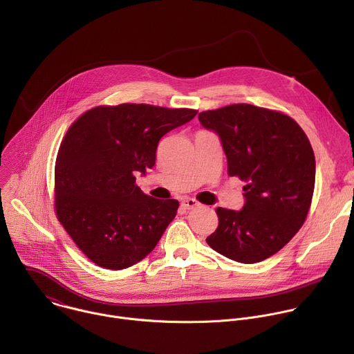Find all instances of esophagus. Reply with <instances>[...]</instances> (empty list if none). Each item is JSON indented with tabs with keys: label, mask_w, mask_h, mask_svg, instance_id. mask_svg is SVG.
<instances>
[{
	"label": "esophagus",
	"mask_w": 354,
	"mask_h": 354,
	"mask_svg": "<svg viewBox=\"0 0 354 354\" xmlns=\"http://www.w3.org/2000/svg\"><path fill=\"white\" fill-rule=\"evenodd\" d=\"M182 206L186 209V210H193V209H196L197 206H200V203L197 200H194V198H183L182 200Z\"/></svg>",
	"instance_id": "34e87169"
}]
</instances>
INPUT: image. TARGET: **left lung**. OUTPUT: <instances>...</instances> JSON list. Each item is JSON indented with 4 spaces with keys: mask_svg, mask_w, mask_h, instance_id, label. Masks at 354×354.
Segmentation results:
<instances>
[{
    "mask_svg": "<svg viewBox=\"0 0 354 354\" xmlns=\"http://www.w3.org/2000/svg\"><path fill=\"white\" fill-rule=\"evenodd\" d=\"M198 122L218 136L228 175L245 182L243 207H218V227L206 241L235 262H262L307 218L315 186L313 147L291 118L248 104L201 112Z\"/></svg>",
    "mask_w": 354,
    "mask_h": 354,
    "instance_id": "8db88e82",
    "label": "left lung"
}]
</instances>
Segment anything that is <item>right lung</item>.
<instances>
[{
	"label": "right lung",
	"instance_id": "right-lung-1",
	"mask_svg": "<svg viewBox=\"0 0 354 354\" xmlns=\"http://www.w3.org/2000/svg\"><path fill=\"white\" fill-rule=\"evenodd\" d=\"M196 113L144 104L97 106L68 129L56 160V213L97 266L136 265L175 218L178 200L145 194L134 175L153 168L161 137Z\"/></svg>",
	"mask_w": 354,
	"mask_h": 354
}]
</instances>
